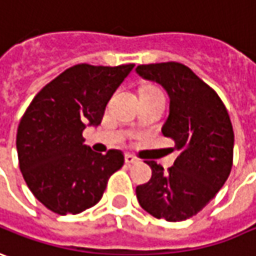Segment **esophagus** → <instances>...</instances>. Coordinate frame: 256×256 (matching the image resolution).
<instances>
[{
    "instance_id": "1",
    "label": "esophagus",
    "mask_w": 256,
    "mask_h": 256,
    "mask_svg": "<svg viewBox=\"0 0 256 256\" xmlns=\"http://www.w3.org/2000/svg\"><path fill=\"white\" fill-rule=\"evenodd\" d=\"M138 162H140V160H138L135 156H132L131 154H126V155H125V164H138Z\"/></svg>"
}]
</instances>
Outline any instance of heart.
Wrapping results in <instances>:
<instances>
[{
    "instance_id": "heart-1",
    "label": "heart",
    "mask_w": 256,
    "mask_h": 256,
    "mask_svg": "<svg viewBox=\"0 0 256 256\" xmlns=\"http://www.w3.org/2000/svg\"><path fill=\"white\" fill-rule=\"evenodd\" d=\"M142 92H160L156 87H145V88H142Z\"/></svg>"
}]
</instances>
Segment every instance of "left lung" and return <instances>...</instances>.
Returning a JSON list of instances; mask_svg holds the SVG:
<instances>
[{
  "instance_id": "8db88e82",
  "label": "left lung",
  "mask_w": 256,
  "mask_h": 256,
  "mask_svg": "<svg viewBox=\"0 0 256 256\" xmlns=\"http://www.w3.org/2000/svg\"><path fill=\"white\" fill-rule=\"evenodd\" d=\"M136 73L162 84L170 98V111L162 128L180 150L172 168L146 162L148 183L136 188L140 207L155 218L183 221L202 212L216 197L232 168L234 131L218 94L178 63L140 64Z\"/></svg>"
}]
</instances>
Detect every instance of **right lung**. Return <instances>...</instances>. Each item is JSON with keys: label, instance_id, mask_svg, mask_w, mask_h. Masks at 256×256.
Instances as JSON below:
<instances>
[{"label": "right lung", "instance_id": "obj_1", "mask_svg": "<svg viewBox=\"0 0 256 256\" xmlns=\"http://www.w3.org/2000/svg\"><path fill=\"white\" fill-rule=\"evenodd\" d=\"M134 63L66 68L44 86L20 118L16 150L22 176L50 212L78 214L98 203L110 176L124 164L120 150L106 155L83 145L86 125H98L106 106Z\"/></svg>", "mask_w": 256, "mask_h": 256}]
</instances>
